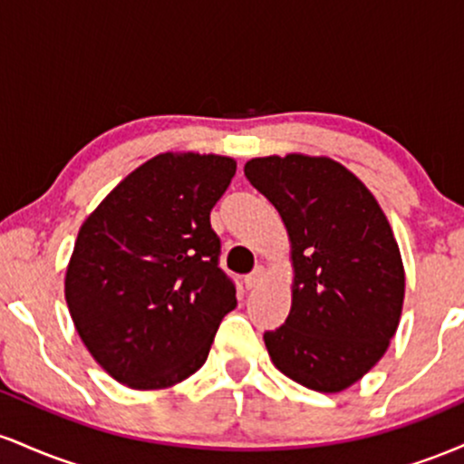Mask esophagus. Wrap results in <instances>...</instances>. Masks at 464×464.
Masks as SVG:
<instances>
[{"mask_svg":"<svg viewBox=\"0 0 464 464\" xmlns=\"http://www.w3.org/2000/svg\"><path fill=\"white\" fill-rule=\"evenodd\" d=\"M264 276H266V270L262 268V266H257V268H255L253 273L244 276V285H246L248 290H250V287H257L264 281Z\"/></svg>","mask_w":464,"mask_h":464,"instance_id":"esophagus-1","label":"esophagus"}]
</instances>
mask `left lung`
I'll use <instances>...</instances> for the list:
<instances>
[{"instance_id": "1", "label": "left lung", "mask_w": 464, "mask_h": 464, "mask_svg": "<svg viewBox=\"0 0 464 464\" xmlns=\"http://www.w3.org/2000/svg\"><path fill=\"white\" fill-rule=\"evenodd\" d=\"M292 242V307L264 334L270 360L296 384L338 392L380 362L397 332L406 276L384 211L358 177L324 157L244 165Z\"/></svg>"}]
</instances>
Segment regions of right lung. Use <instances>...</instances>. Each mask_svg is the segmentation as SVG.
Returning a JSON list of instances; mask_svg holds the SVG:
<instances>
[{"mask_svg": "<svg viewBox=\"0 0 464 464\" xmlns=\"http://www.w3.org/2000/svg\"><path fill=\"white\" fill-rule=\"evenodd\" d=\"M233 174L228 157L159 154L80 227L65 276L69 314L120 384L152 391L188 380L237 305L209 220Z\"/></svg>", "mask_w": 464, "mask_h": 464, "instance_id": "right-lung-1", "label": "right lung"}]
</instances>
